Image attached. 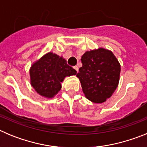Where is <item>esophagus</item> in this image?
I'll return each mask as SVG.
<instances>
[{"mask_svg":"<svg viewBox=\"0 0 147 147\" xmlns=\"http://www.w3.org/2000/svg\"><path fill=\"white\" fill-rule=\"evenodd\" d=\"M74 69L76 70V72H78V71H79V67H78L77 66H74Z\"/></svg>","mask_w":147,"mask_h":147,"instance_id":"esophagus-1","label":"esophagus"}]
</instances>
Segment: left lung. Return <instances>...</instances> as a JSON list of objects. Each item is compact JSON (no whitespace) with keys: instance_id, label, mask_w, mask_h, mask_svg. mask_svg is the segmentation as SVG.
I'll return each mask as SVG.
<instances>
[{"instance_id":"8db88e82","label":"left lung","mask_w":147,"mask_h":147,"mask_svg":"<svg viewBox=\"0 0 147 147\" xmlns=\"http://www.w3.org/2000/svg\"><path fill=\"white\" fill-rule=\"evenodd\" d=\"M81 60L82 66L76 76L85 97L96 104L106 102L119 85V62L111 51L103 48L88 51Z\"/></svg>"}]
</instances>
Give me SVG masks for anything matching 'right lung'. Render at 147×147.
<instances>
[{"label":"right lung","instance_id":"1","mask_svg":"<svg viewBox=\"0 0 147 147\" xmlns=\"http://www.w3.org/2000/svg\"><path fill=\"white\" fill-rule=\"evenodd\" d=\"M76 74V70L67 64L65 59L52 52L42 56L29 69L31 85L39 95L47 98L57 94L66 76Z\"/></svg>","mask_w":147,"mask_h":147}]
</instances>
